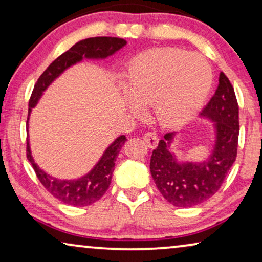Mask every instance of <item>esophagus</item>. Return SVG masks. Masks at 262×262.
Masks as SVG:
<instances>
[{"label": "esophagus", "instance_id": "34e87169", "mask_svg": "<svg viewBox=\"0 0 262 262\" xmlns=\"http://www.w3.org/2000/svg\"><path fill=\"white\" fill-rule=\"evenodd\" d=\"M143 141H144L146 143V145L151 149H155L157 144H159V137H157L156 134H154V132H146V134L143 136Z\"/></svg>", "mask_w": 262, "mask_h": 262}]
</instances>
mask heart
<instances>
[{
  "mask_svg": "<svg viewBox=\"0 0 262 262\" xmlns=\"http://www.w3.org/2000/svg\"><path fill=\"white\" fill-rule=\"evenodd\" d=\"M212 69L203 56L179 49L149 50L127 67L124 85L134 113L154 106L157 120L178 127L199 112L212 85Z\"/></svg>",
  "mask_w": 262,
  "mask_h": 262,
  "instance_id": "b5f03b06",
  "label": "heart"
}]
</instances>
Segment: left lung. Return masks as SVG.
Wrapping results in <instances>:
<instances>
[{
    "label": "left lung",
    "instance_id": "8db88e82",
    "mask_svg": "<svg viewBox=\"0 0 262 262\" xmlns=\"http://www.w3.org/2000/svg\"><path fill=\"white\" fill-rule=\"evenodd\" d=\"M200 117L212 121L214 144L203 162H179L170 151L177 132H168L154 150L150 173L167 202L178 207L196 206L221 188L237 155L238 105L229 78L220 74L218 87Z\"/></svg>",
    "mask_w": 262,
    "mask_h": 262
}]
</instances>
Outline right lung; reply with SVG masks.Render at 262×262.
I'll return each instance as SVG.
<instances>
[{"instance_id": "obj_1", "label": "right lung", "mask_w": 262, "mask_h": 262, "mask_svg": "<svg viewBox=\"0 0 262 262\" xmlns=\"http://www.w3.org/2000/svg\"><path fill=\"white\" fill-rule=\"evenodd\" d=\"M126 45V40L114 37H95L87 38L78 41L74 46L60 55L58 58L50 64L44 73L38 78L34 89L32 92L30 103H28V117H27V131L28 120L32 108L37 105L50 84L63 74L68 68L80 63L82 59H105L112 56L121 48ZM126 142L125 136H120L105 150L101 159L95 164L94 168L85 174L84 177L75 180H58L51 177L44 170L40 169L32 157L30 141L27 138V159L37 174V178L41 185L51 193V194L64 204L71 206H88L98 202L105 194L111 185L112 174L116 166V160L119 151Z\"/></svg>"}]
</instances>
